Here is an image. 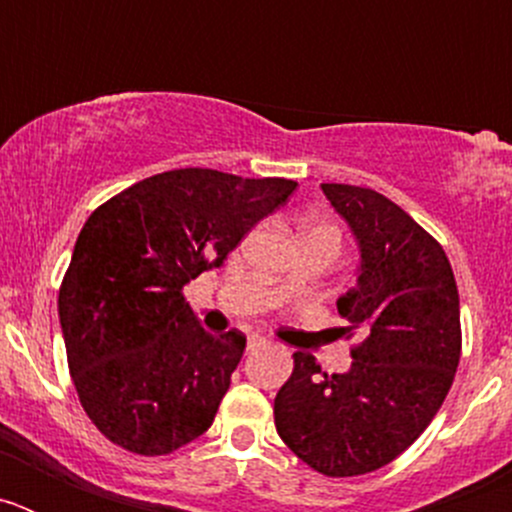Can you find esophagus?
<instances>
[{"mask_svg": "<svg viewBox=\"0 0 512 512\" xmlns=\"http://www.w3.org/2000/svg\"><path fill=\"white\" fill-rule=\"evenodd\" d=\"M264 346H269V341H266V338H261V336L248 338V351H256V348H264Z\"/></svg>", "mask_w": 512, "mask_h": 512, "instance_id": "1", "label": "esophagus"}]
</instances>
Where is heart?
<instances>
[{"mask_svg":"<svg viewBox=\"0 0 512 512\" xmlns=\"http://www.w3.org/2000/svg\"><path fill=\"white\" fill-rule=\"evenodd\" d=\"M310 230H323V233H330V235H336V238H338V230L330 228V225H315V228H310Z\"/></svg>","mask_w":512,"mask_h":512,"instance_id":"heart-1","label":"heart"}]
</instances>
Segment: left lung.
I'll return each instance as SVG.
<instances>
[{
	"label": "left lung",
	"instance_id": "1",
	"mask_svg": "<svg viewBox=\"0 0 512 512\" xmlns=\"http://www.w3.org/2000/svg\"><path fill=\"white\" fill-rule=\"evenodd\" d=\"M323 192L359 243V279L338 297V333L361 341L346 374L297 351L274 423L307 467L359 477L413 446L449 395L461 356L459 292L441 243L402 207L351 184Z\"/></svg>",
	"mask_w": 512,
	"mask_h": 512
}]
</instances>
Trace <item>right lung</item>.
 Instances as JSON below:
<instances>
[{
	"mask_svg": "<svg viewBox=\"0 0 512 512\" xmlns=\"http://www.w3.org/2000/svg\"><path fill=\"white\" fill-rule=\"evenodd\" d=\"M295 189L282 176L174 169L89 215L58 289V318L76 395L104 438L164 456L210 428L246 336L207 333L184 287L223 264Z\"/></svg>",
	"mask_w": 512,
	"mask_h": 512,
	"instance_id": "1",
	"label": "right lung"
}]
</instances>
